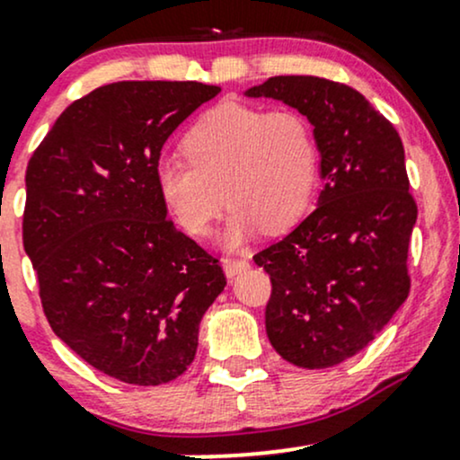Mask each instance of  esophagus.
Segmentation results:
<instances>
[{
	"instance_id": "obj_1",
	"label": "esophagus",
	"mask_w": 460,
	"mask_h": 460,
	"mask_svg": "<svg viewBox=\"0 0 460 460\" xmlns=\"http://www.w3.org/2000/svg\"><path fill=\"white\" fill-rule=\"evenodd\" d=\"M223 268L226 277H235L237 272L246 270L248 268V260H235V257H225L223 260Z\"/></svg>"
}]
</instances>
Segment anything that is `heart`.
Listing matches in <instances>:
<instances>
[{
	"label": "heart",
	"mask_w": 460,
	"mask_h": 460,
	"mask_svg": "<svg viewBox=\"0 0 460 460\" xmlns=\"http://www.w3.org/2000/svg\"><path fill=\"white\" fill-rule=\"evenodd\" d=\"M183 160L155 168L164 208L183 231L205 237L231 208L225 240L242 244L257 231H281L307 209L318 177L314 128L296 110L223 102L181 138Z\"/></svg>",
	"instance_id": "obj_1"
}]
</instances>
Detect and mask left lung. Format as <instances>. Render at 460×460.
Wrapping results in <instances>:
<instances>
[{
  "mask_svg": "<svg viewBox=\"0 0 460 460\" xmlns=\"http://www.w3.org/2000/svg\"><path fill=\"white\" fill-rule=\"evenodd\" d=\"M248 97L292 105L314 125L324 190L292 234L257 252L272 283L266 332L298 367L363 350L411 292L417 203L398 131L361 93L314 75H277Z\"/></svg>",
  "mask_w": 460,
  "mask_h": 460,
  "instance_id": "1",
  "label": "left lung"
}]
</instances>
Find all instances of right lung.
<instances>
[{"label":"right lung","instance_id":"obj_1","mask_svg":"<svg viewBox=\"0 0 460 460\" xmlns=\"http://www.w3.org/2000/svg\"><path fill=\"white\" fill-rule=\"evenodd\" d=\"M220 93L200 82H114L75 99L25 171L23 248L51 331L129 385L175 381L226 279L166 218L155 183L168 136Z\"/></svg>","mask_w":460,"mask_h":460}]
</instances>
